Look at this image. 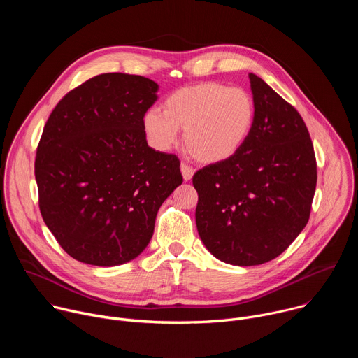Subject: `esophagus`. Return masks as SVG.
<instances>
[{
    "label": "esophagus",
    "instance_id": "obj_1",
    "mask_svg": "<svg viewBox=\"0 0 358 358\" xmlns=\"http://www.w3.org/2000/svg\"><path fill=\"white\" fill-rule=\"evenodd\" d=\"M181 173H182V177H184V180L185 181H188V180H191L192 178V176H194V169L189 166V164H187V163H181Z\"/></svg>",
    "mask_w": 358,
    "mask_h": 358
}]
</instances>
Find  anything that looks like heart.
I'll list each match as a JSON object with an SVG mask.
<instances>
[{
  "instance_id": "obj_1",
  "label": "heart",
  "mask_w": 358,
  "mask_h": 358,
  "mask_svg": "<svg viewBox=\"0 0 358 358\" xmlns=\"http://www.w3.org/2000/svg\"><path fill=\"white\" fill-rule=\"evenodd\" d=\"M255 101L242 87L202 82L174 90L159 109L148 110L143 127L150 143L169 150L184 130V143L202 163L231 159L249 138L255 124Z\"/></svg>"
}]
</instances>
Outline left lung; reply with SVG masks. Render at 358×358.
Wrapping results in <instances>:
<instances>
[{
    "mask_svg": "<svg viewBox=\"0 0 358 358\" xmlns=\"http://www.w3.org/2000/svg\"><path fill=\"white\" fill-rule=\"evenodd\" d=\"M255 124L228 160L198 170L195 221L215 258L261 265L287 249L310 217L317 182L313 143L299 112L249 73Z\"/></svg>",
    "mask_w": 358,
    "mask_h": 358,
    "instance_id": "left-lung-1",
    "label": "left lung"
}]
</instances>
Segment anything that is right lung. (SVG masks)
I'll list each match as a JSON object with an SVG mask.
<instances>
[{"label": "right lung", "instance_id": "add662e5", "mask_svg": "<svg viewBox=\"0 0 358 358\" xmlns=\"http://www.w3.org/2000/svg\"><path fill=\"white\" fill-rule=\"evenodd\" d=\"M157 89L138 75H97L68 92L46 120L35 157L39 211L79 262L134 259L182 182L178 157L145 140L143 117Z\"/></svg>", "mask_w": 358, "mask_h": 358}]
</instances>
